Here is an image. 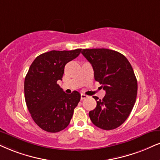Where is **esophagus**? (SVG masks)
<instances>
[{
  "label": "esophagus",
  "instance_id": "1",
  "mask_svg": "<svg viewBox=\"0 0 160 160\" xmlns=\"http://www.w3.org/2000/svg\"><path fill=\"white\" fill-rule=\"evenodd\" d=\"M87 97H88V96L84 95V94H82V95H81V99H82V100L85 99Z\"/></svg>",
  "mask_w": 160,
  "mask_h": 160
}]
</instances>
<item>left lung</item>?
<instances>
[{"label": "left lung", "instance_id": "8db88e82", "mask_svg": "<svg viewBox=\"0 0 160 160\" xmlns=\"http://www.w3.org/2000/svg\"><path fill=\"white\" fill-rule=\"evenodd\" d=\"M82 53L106 92L102 100L93 96L97 104L89 112L90 120L101 129H115L127 119L136 102L137 80L131 64L125 56L108 49H84Z\"/></svg>", "mask_w": 160, "mask_h": 160}]
</instances>
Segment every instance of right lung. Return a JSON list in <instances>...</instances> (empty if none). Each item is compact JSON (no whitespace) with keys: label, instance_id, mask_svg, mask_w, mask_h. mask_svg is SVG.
Masks as SVG:
<instances>
[{"label":"right lung","instance_id":"1","mask_svg":"<svg viewBox=\"0 0 160 160\" xmlns=\"http://www.w3.org/2000/svg\"><path fill=\"white\" fill-rule=\"evenodd\" d=\"M82 49L52 50L33 61L24 81V96L32 119L50 133L68 127L80 101L78 91L68 94L57 84L62 80L65 65L78 56Z\"/></svg>","mask_w":160,"mask_h":160}]
</instances>
